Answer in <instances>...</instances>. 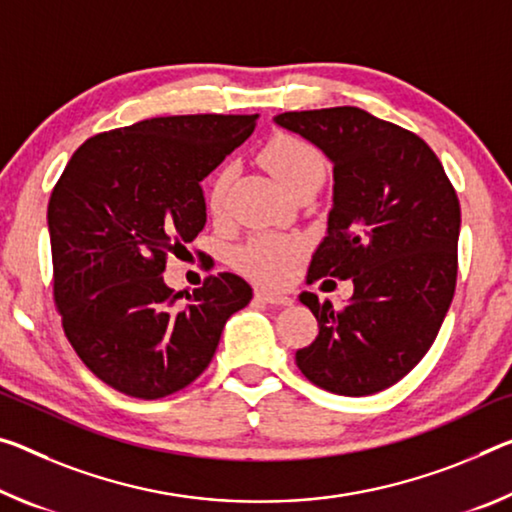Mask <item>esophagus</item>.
Segmentation results:
<instances>
[{
    "instance_id": "1",
    "label": "esophagus",
    "mask_w": 512,
    "mask_h": 512,
    "mask_svg": "<svg viewBox=\"0 0 512 512\" xmlns=\"http://www.w3.org/2000/svg\"><path fill=\"white\" fill-rule=\"evenodd\" d=\"M255 298L262 300V303H269V305H282V307H289L294 300L285 294H275V291L269 289H257L255 291Z\"/></svg>"
}]
</instances>
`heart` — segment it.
<instances>
[{
	"instance_id": "1",
	"label": "heart",
	"mask_w": 512,
	"mask_h": 512,
	"mask_svg": "<svg viewBox=\"0 0 512 512\" xmlns=\"http://www.w3.org/2000/svg\"><path fill=\"white\" fill-rule=\"evenodd\" d=\"M262 161L287 189L307 175L326 170L323 154L312 143L294 134L271 136L262 148ZM232 180L234 166L225 164L209 182L207 207L214 216L223 214ZM300 253H303V239L294 234H257L237 250V266L248 278L264 285H282L294 271Z\"/></svg>"
}]
</instances>
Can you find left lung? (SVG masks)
Returning a JSON list of instances; mask_svg holds the SVG:
<instances>
[{
  "instance_id": "8db88e82",
  "label": "left lung",
  "mask_w": 512,
  "mask_h": 512,
  "mask_svg": "<svg viewBox=\"0 0 512 512\" xmlns=\"http://www.w3.org/2000/svg\"><path fill=\"white\" fill-rule=\"evenodd\" d=\"M280 127L332 161L328 234L307 282L353 280L342 310L300 294L319 335L296 351L310 383L369 396L415 369L435 342L456 291L460 202L424 139L358 107L287 111Z\"/></svg>"
}]
</instances>
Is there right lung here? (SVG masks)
Segmentation results:
<instances>
[{"label": "right lung", "mask_w": 512, "mask_h": 512, "mask_svg": "<svg viewBox=\"0 0 512 512\" xmlns=\"http://www.w3.org/2000/svg\"><path fill=\"white\" fill-rule=\"evenodd\" d=\"M255 116H164L111 129L72 154L47 225L54 303L79 360L134 399H164L212 362L253 289L209 275L177 307L164 271L205 227L200 182L253 134Z\"/></svg>", "instance_id": "1"}]
</instances>
